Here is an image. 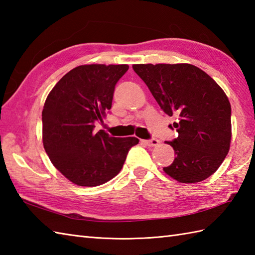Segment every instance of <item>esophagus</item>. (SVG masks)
Wrapping results in <instances>:
<instances>
[{
  "label": "esophagus",
  "instance_id": "esophagus-1",
  "mask_svg": "<svg viewBox=\"0 0 255 255\" xmlns=\"http://www.w3.org/2000/svg\"><path fill=\"white\" fill-rule=\"evenodd\" d=\"M142 143L149 145V147H155V145H158L160 143V141H159L158 139L152 138V139H150V140H142Z\"/></svg>",
  "mask_w": 255,
  "mask_h": 255
}]
</instances>
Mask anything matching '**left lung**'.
Instances as JSON below:
<instances>
[{"mask_svg": "<svg viewBox=\"0 0 255 255\" xmlns=\"http://www.w3.org/2000/svg\"><path fill=\"white\" fill-rule=\"evenodd\" d=\"M155 101L169 116L178 137L165 141L176 154L163 167L181 183H197L213 175L228 154L231 105L224 90L203 70L188 63L133 64Z\"/></svg>", "mask_w": 255, "mask_h": 255, "instance_id": "left-lung-1", "label": "left lung"}]
</instances>
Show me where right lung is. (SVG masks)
<instances>
[{"instance_id":"add662e5","label":"right lung","mask_w":255,"mask_h":255,"mask_svg":"<svg viewBox=\"0 0 255 255\" xmlns=\"http://www.w3.org/2000/svg\"><path fill=\"white\" fill-rule=\"evenodd\" d=\"M127 64H84L53 86L42 110V143L51 163L79 186L102 185L115 177L136 137L94 131L112 108L115 85Z\"/></svg>"}]
</instances>
